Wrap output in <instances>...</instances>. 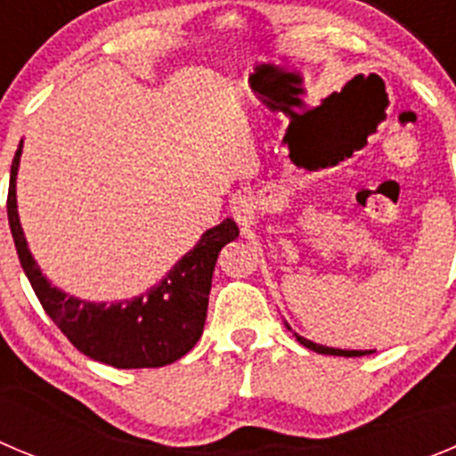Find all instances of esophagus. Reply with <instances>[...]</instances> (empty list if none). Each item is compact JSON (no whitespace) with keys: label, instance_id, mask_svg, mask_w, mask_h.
Wrapping results in <instances>:
<instances>
[{"label":"esophagus","instance_id":"obj_1","mask_svg":"<svg viewBox=\"0 0 456 456\" xmlns=\"http://www.w3.org/2000/svg\"><path fill=\"white\" fill-rule=\"evenodd\" d=\"M232 213H233V218H236L238 223H248V220L252 218V213H254L252 192H248V191L238 192L236 198L232 200Z\"/></svg>","mask_w":456,"mask_h":456}]
</instances>
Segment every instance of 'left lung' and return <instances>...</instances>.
Wrapping results in <instances>:
<instances>
[{
    "label": "left lung",
    "mask_w": 456,
    "mask_h": 456,
    "mask_svg": "<svg viewBox=\"0 0 456 456\" xmlns=\"http://www.w3.org/2000/svg\"><path fill=\"white\" fill-rule=\"evenodd\" d=\"M286 327H289V322H286ZM290 330V327H289ZM295 338L302 343L305 347H309V350L318 352V354H334V356H363V354H372L375 350H338V347H327V346H320V343H314V340L305 338V336L295 334Z\"/></svg>",
    "instance_id": "left-lung-1"
}]
</instances>
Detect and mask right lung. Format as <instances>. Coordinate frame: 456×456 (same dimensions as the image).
I'll return each instance as SVG.
<instances>
[{
    "instance_id": "add662e5",
    "label": "right lung",
    "mask_w": 456,
    "mask_h": 456,
    "mask_svg": "<svg viewBox=\"0 0 456 456\" xmlns=\"http://www.w3.org/2000/svg\"><path fill=\"white\" fill-rule=\"evenodd\" d=\"M22 141L11 166L8 224L15 249L40 305L79 352L113 368H161L175 363L195 347L207 320L211 277L220 249L238 238L232 218L207 229L166 277L136 297L93 302L68 295L54 286L28 249L18 213V182Z\"/></svg>"
}]
</instances>
